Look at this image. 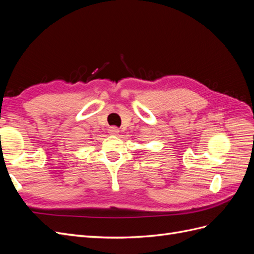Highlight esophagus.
Here are the masks:
<instances>
[{
	"label": "esophagus",
	"instance_id": "1",
	"mask_svg": "<svg viewBox=\"0 0 254 254\" xmlns=\"http://www.w3.org/2000/svg\"><path fill=\"white\" fill-rule=\"evenodd\" d=\"M120 132V130L118 127H110L109 128V133L110 134H117Z\"/></svg>",
	"mask_w": 254,
	"mask_h": 254
}]
</instances>
